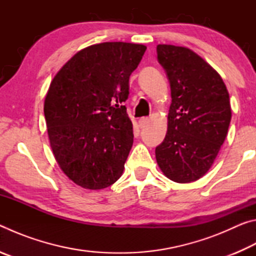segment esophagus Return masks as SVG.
Returning <instances> with one entry per match:
<instances>
[{"label":"esophagus","instance_id":"esophagus-1","mask_svg":"<svg viewBox=\"0 0 256 256\" xmlns=\"http://www.w3.org/2000/svg\"><path fill=\"white\" fill-rule=\"evenodd\" d=\"M149 118H141L140 120H138V126H140L141 128H146V125H148V123H149Z\"/></svg>","mask_w":256,"mask_h":256}]
</instances>
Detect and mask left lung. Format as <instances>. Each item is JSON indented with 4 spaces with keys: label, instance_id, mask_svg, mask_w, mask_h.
Returning a JSON list of instances; mask_svg holds the SVG:
<instances>
[{
    "label": "left lung",
    "instance_id": "left-lung-1",
    "mask_svg": "<svg viewBox=\"0 0 256 256\" xmlns=\"http://www.w3.org/2000/svg\"><path fill=\"white\" fill-rule=\"evenodd\" d=\"M157 56L170 80L172 104L156 159L167 178L190 183L206 174L227 136L229 94L219 73L188 47L160 44Z\"/></svg>",
    "mask_w": 256,
    "mask_h": 256
}]
</instances>
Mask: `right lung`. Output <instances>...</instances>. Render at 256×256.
<instances>
[{"label":"right lung","mask_w":256,"mask_h":256,"mask_svg":"<svg viewBox=\"0 0 256 256\" xmlns=\"http://www.w3.org/2000/svg\"><path fill=\"white\" fill-rule=\"evenodd\" d=\"M146 47L107 42L86 47L60 68L44 102L50 148L62 172L86 190H102L123 174L133 125L122 104Z\"/></svg>","instance_id":"right-lung-1"}]
</instances>
